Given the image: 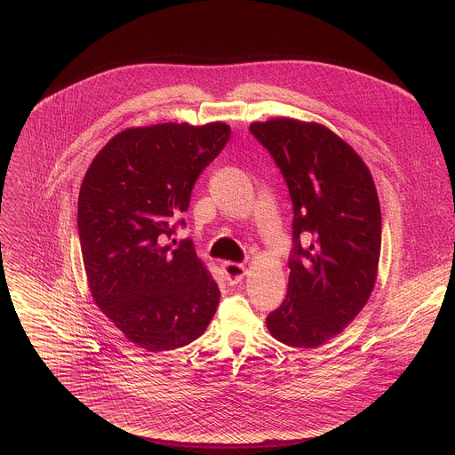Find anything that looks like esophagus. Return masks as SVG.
I'll use <instances>...</instances> for the list:
<instances>
[{"instance_id":"1","label":"esophagus","mask_w":455,"mask_h":455,"mask_svg":"<svg viewBox=\"0 0 455 455\" xmlns=\"http://www.w3.org/2000/svg\"><path fill=\"white\" fill-rule=\"evenodd\" d=\"M221 268H223V274H225V279H227L228 284H237L246 275V268L243 265H237V263L228 261V263H223Z\"/></svg>"}]
</instances>
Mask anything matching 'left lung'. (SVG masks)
Instances as JSON below:
<instances>
[{"label": "left lung", "mask_w": 455, "mask_h": 455, "mask_svg": "<svg viewBox=\"0 0 455 455\" xmlns=\"http://www.w3.org/2000/svg\"><path fill=\"white\" fill-rule=\"evenodd\" d=\"M293 205V250L283 304L267 316L279 342L315 349L362 311L376 283L381 214L372 176L328 127L293 118L253 122Z\"/></svg>", "instance_id": "8db88e82"}]
</instances>
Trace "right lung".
<instances>
[{
    "instance_id": "add662e5",
    "label": "right lung",
    "mask_w": 455,
    "mask_h": 455,
    "mask_svg": "<svg viewBox=\"0 0 455 455\" xmlns=\"http://www.w3.org/2000/svg\"><path fill=\"white\" fill-rule=\"evenodd\" d=\"M230 127H129L93 158L79 192L77 228L92 297L139 347L160 353L196 340L220 304V288L190 239H173L204 169Z\"/></svg>"
}]
</instances>
